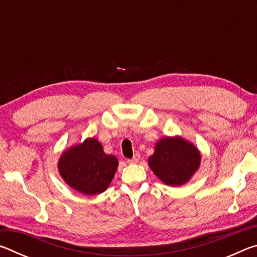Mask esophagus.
Wrapping results in <instances>:
<instances>
[{
    "label": "esophagus",
    "mask_w": 257,
    "mask_h": 257,
    "mask_svg": "<svg viewBox=\"0 0 257 257\" xmlns=\"http://www.w3.org/2000/svg\"><path fill=\"white\" fill-rule=\"evenodd\" d=\"M139 159H141V155H139L138 153H136V154L134 155L133 159H129V160H128V162H129V163H137L138 161H139Z\"/></svg>",
    "instance_id": "1"
}]
</instances>
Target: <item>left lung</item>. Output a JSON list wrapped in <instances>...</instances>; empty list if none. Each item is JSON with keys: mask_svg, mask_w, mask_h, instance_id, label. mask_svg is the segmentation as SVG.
<instances>
[{"mask_svg": "<svg viewBox=\"0 0 257 257\" xmlns=\"http://www.w3.org/2000/svg\"><path fill=\"white\" fill-rule=\"evenodd\" d=\"M199 162L198 150L180 137L161 139L149 159L152 171L168 186H180L188 181Z\"/></svg>", "mask_w": 257, "mask_h": 257, "instance_id": "1", "label": "left lung"}]
</instances>
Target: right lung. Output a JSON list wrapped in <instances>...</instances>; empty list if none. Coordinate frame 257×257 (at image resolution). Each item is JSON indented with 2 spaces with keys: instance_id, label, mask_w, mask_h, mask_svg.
<instances>
[{
  "instance_id": "right-lung-1",
  "label": "right lung",
  "mask_w": 257,
  "mask_h": 257,
  "mask_svg": "<svg viewBox=\"0 0 257 257\" xmlns=\"http://www.w3.org/2000/svg\"><path fill=\"white\" fill-rule=\"evenodd\" d=\"M118 168L115 156L104 153L95 138L64 152L59 161V171L64 181L81 194L96 195L105 190Z\"/></svg>"
}]
</instances>
